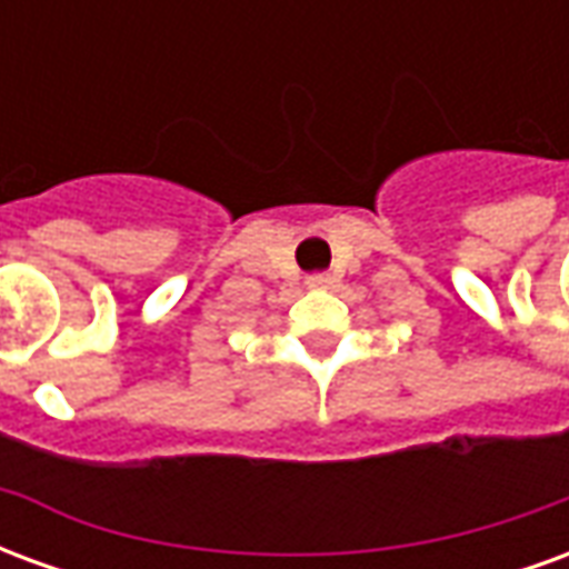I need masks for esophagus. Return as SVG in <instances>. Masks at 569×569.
Returning <instances> with one entry per match:
<instances>
[{"label": "esophagus", "instance_id": "esophagus-1", "mask_svg": "<svg viewBox=\"0 0 569 569\" xmlns=\"http://www.w3.org/2000/svg\"><path fill=\"white\" fill-rule=\"evenodd\" d=\"M329 283H332V277H329V273H310L308 277L310 289H326Z\"/></svg>", "mask_w": 569, "mask_h": 569}]
</instances>
